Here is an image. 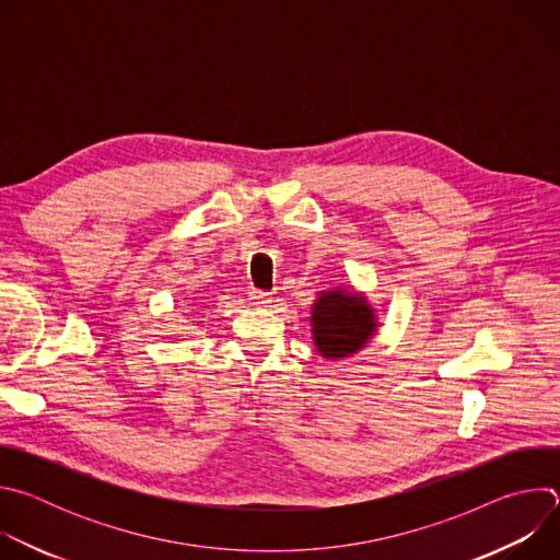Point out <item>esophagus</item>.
I'll return each instance as SVG.
<instances>
[{
    "label": "esophagus",
    "mask_w": 560,
    "mask_h": 560,
    "mask_svg": "<svg viewBox=\"0 0 560 560\" xmlns=\"http://www.w3.org/2000/svg\"><path fill=\"white\" fill-rule=\"evenodd\" d=\"M272 301H275V299H272V294H268V292H259V290H253V292H250V303H253L255 307H270Z\"/></svg>",
    "instance_id": "34e87169"
}]
</instances>
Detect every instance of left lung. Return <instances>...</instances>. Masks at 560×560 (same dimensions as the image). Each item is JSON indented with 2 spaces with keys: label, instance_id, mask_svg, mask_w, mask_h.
<instances>
[{
  "label": "left lung",
  "instance_id": "left-lung-1",
  "mask_svg": "<svg viewBox=\"0 0 560 560\" xmlns=\"http://www.w3.org/2000/svg\"><path fill=\"white\" fill-rule=\"evenodd\" d=\"M378 326L370 299L352 285L316 292L310 307L312 343L328 361H343L365 350Z\"/></svg>",
  "mask_w": 560,
  "mask_h": 560
}]
</instances>
